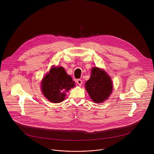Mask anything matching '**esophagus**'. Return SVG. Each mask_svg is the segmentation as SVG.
Here are the masks:
<instances>
[{
    "instance_id": "obj_1",
    "label": "esophagus",
    "mask_w": 154,
    "mask_h": 154,
    "mask_svg": "<svg viewBox=\"0 0 154 154\" xmlns=\"http://www.w3.org/2000/svg\"><path fill=\"white\" fill-rule=\"evenodd\" d=\"M77 83L78 84V85H79V86H81V85H82V81L81 79H79L77 80Z\"/></svg>"
}]
</instances>
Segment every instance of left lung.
Segmentation results:
<instances>
[{
	"label": "left lung",
	"instance_id": "obj_1",
	"mask_svg": "<svg viewBox=\"0 0 154 154\" xmlns=\"http://www.w3.org/2000/svg\"><path fill=\"white\" fill-rule=\"evenodd\" d=\"M85 88L92 101L100 103L109 97L112 84L106 72L94 67L92 69L90 79L85 83Z\"/></svg>",
	"mask_w": 154,
	"mask_h": 154
}]
</instances>
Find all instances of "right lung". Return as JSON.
<instances>
[{"label": "right lung", "instance_id": "1", "mask_svg": "<svg viewBox=\"0 0 154 154\" xmlns=\"http://www.w3.org/2000/svg\"><path fill=\"white\" fill-rule=\"evenodd\" d=\"M75 85L71 76L67 75L62 67H52L42 81V89L47 99L58 103L64 100L65 92Z\"/></svg>", "mask_w": 154, "mask_h": 154}]
</instances>
